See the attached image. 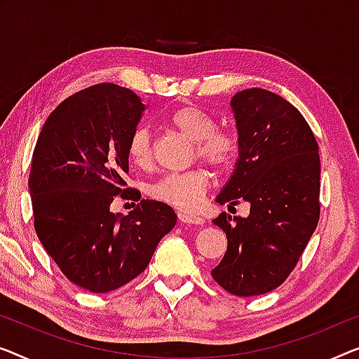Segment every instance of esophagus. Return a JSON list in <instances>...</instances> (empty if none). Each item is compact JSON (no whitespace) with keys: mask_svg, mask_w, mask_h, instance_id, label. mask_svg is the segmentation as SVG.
Returning <instances> with one entry per match:
<instances>
[{"mask_svg":"<svg viewBox=\"0 0 359 359\" xmlns=\"http://www.w3.org/2000/svg\"><path fill=\"white\" fill-rule=\"evenodd\" d=\"M179 221L184 224H195V226H201L205 222V219L200 216H195V214H189V212H179Z\"/></svg>","mask_w":359,"mask_h":359,"instance_id":"obj_1","label":"esophagus"}]
</instances>
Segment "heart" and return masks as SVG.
<instances>
[{"mask_svg":"<svg viewBox=\"0 0 359 359\" xmlns=\"http://www.w3.org/2000/svg\"><path fill=\"white\" fill-rule=\"evenodd\" d=\"M169 124L195 142L196 156L211 164L214 169L226 170L232 165L238 153L237 140L231 133L217 130L212 117L196 106H184L174 111ZM128 158L137 168L147 169L151 165V137L147 128H138L132 133L127 147ZM210 185V175L203 169H194L182 174H168L151 185L149 194L159 201L169 203L180 210H195Z\"/></svg>","mask_w":359,"mask_h":359,"instance_id":"1","label":"heart"}]
</instances>
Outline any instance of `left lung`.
Segmentation results:
<instances>
[{
	"mask_svg": "<svg viewBox=\"0 0 359 359\" xmlns=\"http://www.w3.org/2000/svg\"><path fill=\"white\" fill-rule=\"evenodd\" d=\"M238 133L233 172L216 196L219 205L250 203L247 217L219 214L227 251L211 271L224 290L256 297L287 279L319 221V147L295 106L263 88L231 100Z\"/></svg>",
	"mask_w": 359,
	"mask_h": 359,
	"instance_id": "1",
	"label": "left lung"
}]
</instances>
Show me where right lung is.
Listing matches in <instances>:
<instances>
[{"label": "right lung", "instance_id": "1", "mask_svg": "<svg viewBox=\"0 0 359 359\" xmlns=\"http://www.w3.org/2000/svg\"><path fill=\"white\" fill-rule=\"evenodd\" d=\"M145 104L132 90L100 83L64 100L43 126L32 156L34 224L62 274L106 293L147 269L177 216L165 203L142 200L124 216L111 211L128 172V140ZM140 200V198H138Z\"/></svg>", "mask_w": 359, "mask_h": 359}]
</instances>
